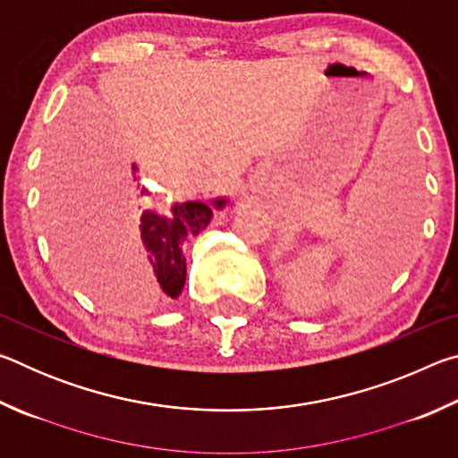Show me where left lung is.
<instances>
[{
	"instance_id": "1",
	"label": "left lung",
	"mask_w": 458,
	"mask_h": 458,
	"mask_svg": "<svg viewBox=\"0 0 458 458\" xmlns=\"http://www.w3.org/2000/svg\"><path fill=\"white\" fill-rule=\"evenodd\" d=\"M386 232H384V240L382 238H379V242H377V240H371V242H376V248H374V244H369V254H366V259H361V265H358V267H353V273H358V276L360 275L359 270L363 269L364 273H366V270L368 268H371V267H376V262L379 260V259H382V254L386 252V244H387V240H386ZM392 238V236H390Z\"/></svg>"
}]
</instances>
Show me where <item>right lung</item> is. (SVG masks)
I'll return each instance as SVG.
<instances>
[{"mask_svg": "<svg viewBox=\"0 0 458 458\" xmlns=\"http://www.w3.org/2000/svg\"><path fill=\"white\" fill-rule=\"evenodd\" d=\"M133 165V172H135ZM151 193L149 190H141ZM228 198L216 199H185L172 206V216L147 210L139 224V244H141L145 267L157 276L164 293L175 299L185 284L183 242L190 234H199L210 224L216 210L226 208Z\"/></svg>", "mask_w": 458, "mask_h": 458, "instance_id": "right-lung-1", "label": "right lung"}]
</instances>
